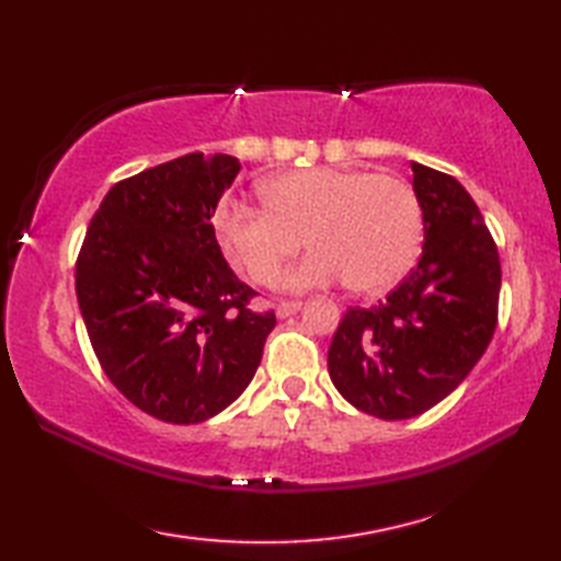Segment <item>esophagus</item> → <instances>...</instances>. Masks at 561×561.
I'll return each mask as SVG.
<instances>
[{
  "mask_svg": "<svg viewBox=\"0 0 561 561\" xmlns=\"http://www.w3.org/2000/svg\"><path fill=\"white\" fill-rule=\"evenodd\" d=\"M299 308H301V301H279L274 311H277V318H289L299 311Z\"/></svg>",
  "mask_w": 561,
  "mask_h": 561,
  "instance_id": "34e87169",
  "label": "esophagus"
}]
</instances>
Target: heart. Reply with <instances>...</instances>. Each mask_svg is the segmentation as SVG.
Masks as SVG:
<instances>
[{"mask_svg":"<svg viewBox=\"0 0 561 561\" xmlns=\"http://www.w3.org/2000/svg\"><path fill=\"white\" fill-rule=\"evenodd\" d=\"M265 209L226 199L214 214L219 243L250 282L272 284L304 243L313 250L282 279L311 291L347 282L380 294L404 279L422 250L424 221L412 185L354 169H304L262 185Z\"/></svg>","mask_w":561,"mask_h":561,"instance_id":"b5f03b06","label":"heart"}]
</instances>
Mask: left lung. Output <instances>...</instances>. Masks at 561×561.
I'll return each instance as SVG.
<instances>
[{
    "label": "left lung",
    "instance_id": "left-lung-1",
    "mask_svg": "<svg viewBox=\"0 0 561 561\" xmlns=\"http://www.w3.org/2000/svg\"><path fill=\"white\" fill-rule=\"evenodd\" d=\"M424 245L416 267L371 308H350L328 350L340 396L378 420H412L456 390L496 328L502 265L456 178L412 161Z\"/></svg>",
    "mask_w": 561,
    "mask_h": 561
}]
</instances>
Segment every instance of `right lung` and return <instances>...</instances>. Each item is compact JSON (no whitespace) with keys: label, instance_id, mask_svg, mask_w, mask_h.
Returning a JSON list of instances; mask_svg holds the SVG:
<instances>
[{"label":"right lung","instance_id":"1","mask_svg":"<svg viewBox=\"0 0 561 561\" xmlns=\"http://www.w3.org/2000/svg\"><path fill=\"white\" fill-rule=\"evenodd\" d=\"M241 163L185 153L115 183L77 257V299L105 376L141 412L199 424L253 380L274 311L248 308L211 217Z\"/></svg>","mask_w":561,"mask_h":561}]
</instances>
